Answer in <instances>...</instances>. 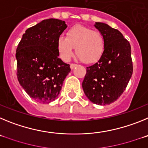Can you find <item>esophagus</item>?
I'll return each instance as SVG.
<instances>
[{
	"mask_svg": "<svg viewBox=\"0 0 148 148\" xmlns=\"http://www.w3.org/2000/svg\"><path fill=\"white\" fill-rule=\"evenodd\" d=\"M76 66H77L76 64H70V68L73 70V69H74Z\"/></svg>",
	"mask_w": 148,
	"mask_h": 148,
	"instance_id": "1",
	"label": "esophagus"
}]
</instances>
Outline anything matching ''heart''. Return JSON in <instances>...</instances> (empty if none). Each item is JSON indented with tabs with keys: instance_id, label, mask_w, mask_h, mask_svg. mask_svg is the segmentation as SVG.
Returning a JSON list of instances; mask_svg holds the SVG:
<instances>
[{
	"instance_id": "heart-1",
	"label": "heart",
	"mask_w": 148,
	"mask_h": 148,
	"mask_svg": "<svg viewBox=\"0 0 148 148\" xmlns=\"http://www.w3.org/2000/svg\"><path fill=\"white\" fill-rule=\"evenodd\" d=\"M60 56L69 61L75 48L78 58L84 63H92L101 57L105 48L104 35L98 30L90 27L75 25L71 27L64 36H60L57 41Z\"/></svg>"
}]
</instances>
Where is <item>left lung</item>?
<instances>
[{"label":"left lung","instance_id":"left-lung-1","mask_svg":"<svg viewBox=\"0 0 148 148\" xmlns=\"http://www.w3.org/2000/svg\"><path fill=\"white\" fill-rule=\"evenodd\" d=\"M95 27L104 35L105 48L98 62L87 67L82 87L92 103L106 105L121 96L131 78V47L118 29L99 22Z\"/></svg>","mask_w":148,"mask_h":148}]
</instances>
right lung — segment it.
<instances>
[{
	"label": "right lung",
	"instance_id": "obj_1",
	"mask_svg": "<svg viewBox=\"0 0 148 148\" xmlns=\"http://www.w3.org/2000/svg\"><path fill=\"white\" fill-rule=\"evenodd\" d=\"M64 21L49 18L26 30L16 49L18 80L30 97L40 103L56 99L71 69L58 58L57 41Z\"/></svg>",
	"mask_w": 148,
	"mask_h": 148
}]
</instances>
